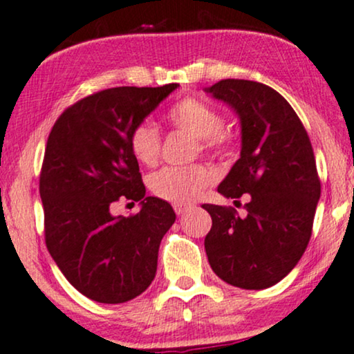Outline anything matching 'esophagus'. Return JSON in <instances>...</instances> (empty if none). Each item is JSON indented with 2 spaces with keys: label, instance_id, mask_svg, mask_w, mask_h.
I'll return each instance as SVG.
<instances>
[{
  "label": "esophagus",
  "instance_id": "1",
  "mask_svg": "<svg viewBox=\"0 0 354 354\" xmlns=\"http://www.w3.org/2000/svg\"><path fill=\"white\" fill-rule=\"evenodd\" d=\"M174 210H176V213L178 216L180 215H185L187 212L192 210V205H185V203H174Z\"/></svg>",
  "mask_w": 354,
  "mask_h": 354
}]
</instances>
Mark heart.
Returning a JSON list of instances; mask_svg holds the SVG:
<instances>
[{
  "label": "heart",
  "instance_id": "obj_1",
  "mask_svg": "<svg viewBox=\"0 0 354 354\" xmlns=\"http://www.w3.org/2000/svg\"><path fill=\"white\" fill-rule=\"evenodd\" d=\"M169 121L174 128L185 131L197 138L205 151H228L233 138L221 128L223 118L207 103L195 98H184L169 111ZM160 133L151 121L134 126L129 136L133 156L144 165H154L160 154ZM213 182V172L205 165L190 167H164L151 177L149 187L156 197L172 203H189L198 197Z\"/></svg>",
  "mask_w": 354,
  "mask_h": 354
}]
</instances>
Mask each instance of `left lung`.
<instances>
[{"label":"left lung","mask_w":354,"mask_h":354,"mask_svg":"<svg viewBox=\"0 0 354 354\" xmlns=\"http://www.w3.org/2000/svg\"><path fill=\"white\" fill-rule=\"evenodd\" d=\"M241 123V156L218 192L244 197L246 216L205 203L212 230L205 251L213 272L248 290L268 289L297 266L312 236L320 178L307 131L287 100L270 86L226 78L210 88Z\"/></svg>","instance_id":"1"}]
</instances>
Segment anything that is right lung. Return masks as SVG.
I'll return each mask as SVG.
<instances>
[{
  "mask_svg": "<svg viewBox=\"0 0 354 354\" xmlns=\"http://www.w3.org/2000/svg\"><path fill=\"white\" fill-rule=\"evenodd\" d=\"M116 86L68 106L52 128L39 178L44 234L52 259L75 289L95 302L123 304L154 281L172 207L146 197L129 147L134 126L177 88ZM121 198L139 201L136 216L115 217Z\"/></svg>",
  "mask_w": 354,
  "mask_h": 354,
  "instance_id": "add662e5",
  "label": "right lung"
}]
</instances>
